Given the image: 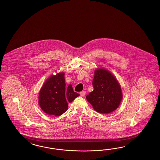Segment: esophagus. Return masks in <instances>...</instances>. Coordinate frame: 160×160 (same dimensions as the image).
Returning a JSON list of instances; mask_svg holds the SVG:
<instances>
[{"label": "esophagus", "mask_w": 160, "mask_h": 160, "mask_svg": "<svg viewBox=\"0 0 160 160\" xmlns=\"http://www.w3.org/2000/svg\"><path fill=\"white\" fill-rule=\"evenodd\" d=\"M80 95H81L82 97H84V96H85V95L86 94V92L85 91H83L80 92Z\"/></svg>", "instance_id": "obj_1"}]
</instances>
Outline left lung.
<instances>
[{
  "mask_svg": "<svg viewBox=\"0 0 160 160\" xmlns=\"http://www.w3.org/2000/svg\"><path fill=\"white\" fill-rule=\"evenodd\" d=\"M92 85L94 90L86 98L97 112L109 114L119 107L123 95L121 86L112 72L104 68L95 69Z\"/></svg>",
  "mask_w": 160,
  "mask_h": 160,
  "instance_id": "8db88e82",
  "label": "left lung"
}]
</instances>
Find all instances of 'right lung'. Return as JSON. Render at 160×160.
I'll return each mask as SVG.
<instances>
[{
	"mask_svg": "<svg viewBox=\"0 0 160 160\" xmlns=\"http://www.w3.org/2000/svg\"><path fill=\"white\" fill-rule=\"evenodd\" d=\"M79 95L71 84L66 88L65 73L59 72L51 75L43 83L39 91L38 103L44 113L59 116L68 109V102H72Z\"/></svg>",
	"mask_w": 160,
	"mask_h": 160,
	"instance_id": "1",
	"label": "right lung"
}]
</instances>
